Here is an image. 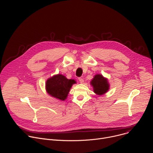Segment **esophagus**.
Wrapping results in <instances>:
<instances>
[{
    "label": "esophagus",
    "mask_w": 153,
    "mask_h": 153,
    "mask_svg": "<svg viewBox=\"0 0 153 153\" xmlns=\"http://www.w3.org/2000/svg\"><path fill=\"white\" fill-rule=\"evenodd\" d=\"M79 80L80 83H83V82H84V80H83V78H82V77H79Z\"/></svg>",
    "instance_id": "esophagus-1"
}]
</instances>
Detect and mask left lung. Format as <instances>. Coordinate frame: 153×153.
Segmentation results:
<instances>
[{
	"mask_svg": "<svg viewBox=\"0 0 153 153\" xmlns=\"http://www.w3.org/2000/svg\"><path fill=\"white\" fill-rule=\"evenodd\" d=\"M93 86L94 92L97 95H102L109 90V84L106 79L100 74L96 75L91 82Z\"/></svg>",
	"mask_w": 153,
	"mask_h": 153,
	"instance_id": "1",
	"label": "left lung"
}]
</instances>
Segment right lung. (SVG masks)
<instances>
[{
    "mask_svg": "<svg viewBox=\"0 0 153 153\" xmlns=\"http://www.w3.org/2000/svg\"><path fill=\"white\" fill-rule=\"evenodd\" d=\"M76 83L73 79H68L62 74H58L47 80L46 90L51 96L64 100L66 99L73 84Z\"/></svg>",
    "mask_w": 153,
    "mask_h": 153,
    "instance_id": "1",
    "label": "right lung"
}]
</instances>
